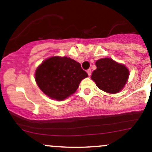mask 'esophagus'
Segmentation results:
<instances>
[{
  "instance_id": "obj_1",
  "label": "esophagus",
  "mask_w": 152,
  "mask_h": 152,
  "mask_svg": "<svg viewBox=\"0 0 152 152\" xmlns=\"http://www.w3.org/2000/svg\"><path fill=\"white\" fill-rule=\"evenodd\" d=\"M87 74H88V76H90L91 75V69H88V70H87Z\"/></svg>"
}]
</instances>
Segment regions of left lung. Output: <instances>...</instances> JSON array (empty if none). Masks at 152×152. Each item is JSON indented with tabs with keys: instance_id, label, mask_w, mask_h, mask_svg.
<instances>
[{
	"instance_id": "left-lung-1",
	"label": "left lung",
	"mask_w": 152,
	"mask_h": 152,
	"mask_svg": "<svg viewBox=\"0 0 152 152\" xmlns=\"http://www.w3.org/2000/svg\"><path fill=\"white\" fill-rule=\"evenodd\" d=\"M96 69L92 73L91 79L98 88L109 94L121 91L129 76L126 66L109 58L96 61Z\"/></svg>"
}]
</instances>
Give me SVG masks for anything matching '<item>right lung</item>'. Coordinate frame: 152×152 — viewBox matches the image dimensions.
<instances>
[{
  "label": "right lung",
  "mask_w": 152,
  "mask_h": 152,
  "mask_svg": "<svg viewBox=\"0 0 152 152\" xmlns=\"http://www.w3.org/2000/svg\"><path fill=\"white\" fill-rule=\"evenodd\" d=\"M87 76L79 63L66 56L46 59L35 73L40 89L50 98L58 101L64 100L75 93L81 80Z\"/></svg>",
  "instance_id": "right-lung-1"
}]
</instances>
